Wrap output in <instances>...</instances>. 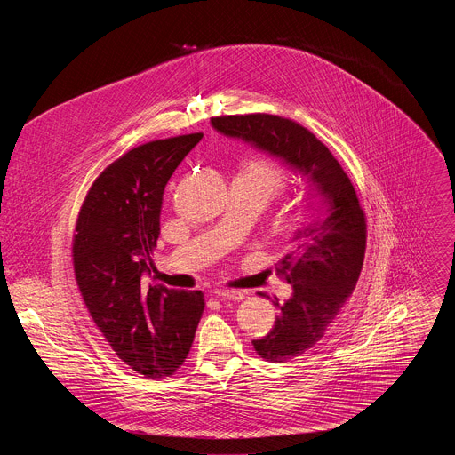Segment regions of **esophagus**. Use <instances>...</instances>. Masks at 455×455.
Here are the masks:
<instances>
[{
    "mask_svg": "<svg viewBox=\"0 0 455 455\" xmlns=\"http://www.w3.org/2000/svg\"><path fill=\"white\" fill-rule=\"evenodd\" d=\"M212 295L216 299H221V300H243L244 299V293L243 291H237V290H227V288H220V290H214Z\"/></svg>",
    "mask_w": 455,
    "mask_h": 455,
    "instance_id": "34e87169",
    "label": "esophagus"
}]
</instances>
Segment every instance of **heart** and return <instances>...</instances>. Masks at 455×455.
<instances>
[{"label":"heart","instance_id":"1","mask_svg":"<svg viewBox=\"0 0 455 455\" xmlns=\"http://www.w3.org/2000/svg\"><path fill=\"white\" fill-rule=\"evenodd\" d=\"M241 174L246 176L250 181H253L259 188H261L265 192L267 200L279 196V194H283L286 188V174H284L283 167L270 158L248 160L244 164ZM300 223H304V220Z\"/></svg>","mask_w":455,"mask_h":455}]
</instances>
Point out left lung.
<instances>
[{
    "mask_svg": "<svg viewBox=\"0 0 455 455\" xmlns=\"http://www.w3.org/2000/svg\"><path fill=\"white\" fill-rule=\"evenodd\" d=\"M212 125L227 137L243 139L284 160L326 198V216L297 230L290 253L277 268V275L291 284V297L286 302L274 300L279 307L275 326L251 342L267 362H288L326 335L353 293L363 265L367 218L339 160L299 122L246 113L214 116Z\"/></svg>",
    "mask_w": 455,
    "mask_h": 455,
    "instance_id": "left-lung-1",
    "label": "left lung"
}]
</instances>
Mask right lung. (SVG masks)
Wrapping results in <instances>:
<instances>
[{
    "label": "right lung",
    "instance_id": "obj_1",
    "mask_svg": "<svg viewBox=\"0 0 455 455\" xmlns=\"http://www.w3.org/2000/svg\"><path fill=\"white\" fill-rule=\"evenodd\" d=\"M202 137L178 135L124 153L92 183L76 223L74 274L95 326L124 363L151 379L185 362L205 309L200 290L148 279L165 185Z\"/></svg>",
    "mask_w": 455,
    "mask_h": 455
}]
</instances>
